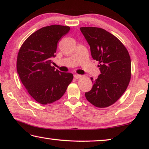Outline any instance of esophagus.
I'll use <instances>...</instances> for the list:
<instances>
[{"label": "esophagus", "instance_id": "esophagus-1", "mask_svg": "<svg viewBox=\"0 0 149 149\" xmlns=\"http://www.w3.org/2000/svg\"><path fill=\"white\" fill-rule=\"evenodd\" d=\"M81 77H82L81 75H80V74H74V79H80V78H81Z\"/></svg>", "mask_w": 149, "mask_h": 149}]
</instances>
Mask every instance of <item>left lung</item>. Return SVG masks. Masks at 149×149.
<instances>
[{"mask_svg":"<svg viewBox=\"0 0 149 149\" xmlns=\"http://www.w3.org/2000/svg\"><path fill=\"white\" fill-rule=\"evenodd\" d=\"M91 48L94 60L98 62L100 74L85 97L98 108L111 106L125 92L131 77V62L127 49L115 36L97 27H81Z\"/></svg>","mask_w":149,"mask_h":149,"instance_id":"left-lung-1","label":"left lung"}]
</instances>
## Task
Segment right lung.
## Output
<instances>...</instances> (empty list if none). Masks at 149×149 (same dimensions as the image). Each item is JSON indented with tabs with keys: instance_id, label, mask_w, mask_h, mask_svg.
Masks as SVG:
<instances>
[{
	"instance_id": "add662e5",
	"label": "right lung",
	"mask_w": 149,
	"mask_h": 149,
	"mask_svg": "<svg viewBox=\"0 0 149 149\" xmlns=\"http://www.w3.org/2000/svg\"><path fill=\"white\" fill-rule=\"evenodd\" d=\"M70 27L51 25L30 35L17 56V69L20 81L29 95L41 104H51L63 97L72 82L73 74L51 67L57 43Z\"/></svg>"
}]
</instances>
